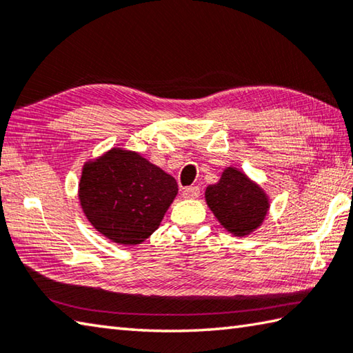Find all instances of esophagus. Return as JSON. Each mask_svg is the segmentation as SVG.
<instances>
[{
	"mask_svg": "<svg viewBox=\"0 0 353 353\" xmlns=\"http://www.w3.org/2000/svg\"><path fill=\"white\" fill-rule=\"evenodd\" d=\"M199 194H201V189H199L198 185H190V188H185V189L183 190V196H184V198H189V199L198 198Z\"/></svg>",
	"mask_w": 353,
	"mask_h": 353,
	"instance_id": "obj_1",
	"label": "esophagus"
}]
</instances>
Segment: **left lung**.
Returning <instances> with one entry per match:
<instances>
[{
  "label": "left lung",
  "mask_w": 353,
  "mask_h": 353,
  "mask_svg": "<svg viewBox=\"0 0 353 353\" xmlns=\"http://www.w3.org/2000/svg\"><path fill=\"white\" fill-rule=\"evenodd\" d=\"M205 201L223 228L235 236L258 229L269 210L264 190L235 168L225 169L221 179L205 189Z\"/></svg>",
  "instance_id": "8db88e82"
}]
</instances>
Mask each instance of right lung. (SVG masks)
<instances>
[{"instance_id": "right-lung-1", "label": "right lung", "mask_w": 353, "mask_h": 353, "mask_svg": "<svg viewBox=\"0 0 353 353\" xmlns=\"http://www.w3.org/2000/svg\"><path fill=\"white\" fill-rule=\"evenodd\" d=\"M176 194L174 176L118 148L84 164L78 190L90 224L124 245L141 244L154 234Z\"/></svg>"}]
</instances>
